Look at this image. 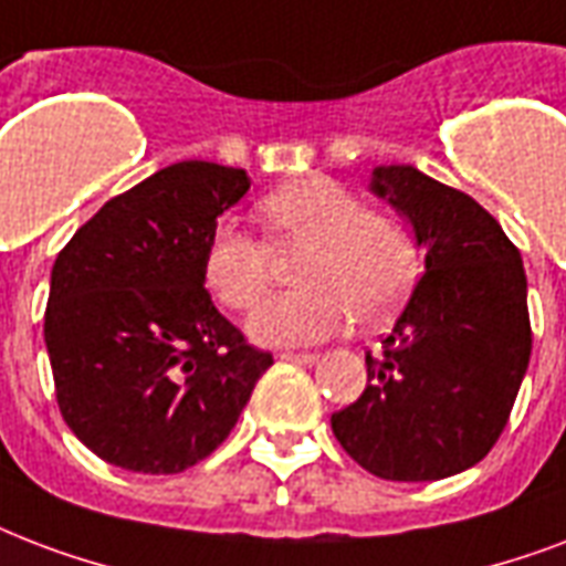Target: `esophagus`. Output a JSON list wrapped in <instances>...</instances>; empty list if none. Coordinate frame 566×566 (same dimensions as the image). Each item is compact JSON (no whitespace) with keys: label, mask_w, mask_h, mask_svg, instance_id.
Instances as JSON below:
<instances>
[{"label":"esophagus","mask_w":566,"mask_h":566,"mask_svg":"<svg viewBox=\"0 0 566 566\" xmlns=\"http://www.w3.org/2000/svg\"><path fill=\"white\" fill-rule=\"evenodd\" d=\"M279 359L293 361V365H314V361H317V353H291V350H284V353H279Z\"/></svg>","instance_id":"obj_1"}]
</instances>
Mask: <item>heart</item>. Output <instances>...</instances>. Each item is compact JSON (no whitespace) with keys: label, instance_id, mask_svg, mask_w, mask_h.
Masks as SVG:
<instances>
[{"label":"heart","instance_id":"b5f03b06","mask_svg":"<svg viewBox=\"0 0 566 566\" xmlns=\"http://www.w3.org/2000/svg\"><path fill=\"white\" fill-rule=\"evenodd\" d=\"M261 219L275 249H305L296 264L300 291L275 296L249 329L264 344H312L338 335L356 317L377 326L398 312L418 275V245L407 226L374 213L332 178H302L266 196ZM273 249L231 219L210 231L205 282L234 312H252L273 284Z\"/></svg>","mask_w":566,"mask_h":566}]
</instances>
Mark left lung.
<instances>
[{
  "mask_svg": "<svg viewBox=\"0 0 566 566\" xmlns=\"http://www.w3.org/2000/svg\"><path fill=\"white\" fill-rule=\"evenodd\" d=\"M424 245V275L365 353L368 386L332 412L340 448L382 481H439L481 463L511 418L532 356L520 249L472 196L412 166L374 168Z\"/></svg>",
  "mask_w": 566,
  "mask_h": 566,
  "instance_id": "8db88e82",
  "label": "left lung"
}]
</instances>
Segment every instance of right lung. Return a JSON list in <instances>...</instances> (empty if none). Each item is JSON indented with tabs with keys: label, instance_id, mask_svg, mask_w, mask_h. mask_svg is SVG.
<instances>
[{
	"label": "right lung",
	"instance_id": "1",
	"mask_svg": "<svg viewBox=\"0 0 566 566\" xmlns=\"http://www.w3.org/2000/svg\"><path fill=\"white\" fill-rule=\"evenodd\" d=\"M245 192L243 168L184 159L109 198L55 258L43 314L55 400L106 463H201L273 365L205 287L210 231Z\"/></svg>",
	"mask_w": 566,
	"mask_h": 566
}]
</instances>
